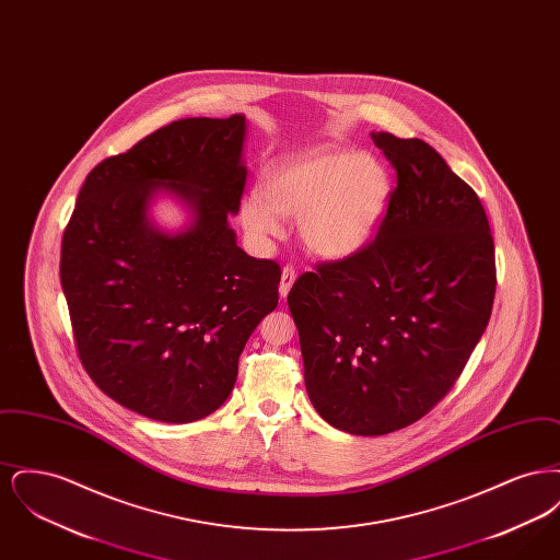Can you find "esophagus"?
<instances>
[{
    "label": "esophagus",
    "instance_id": "1",
    "mask_svg": "<svg viewBox=\"0 0 560 560\" xmlns=\"http://www.w3.org/2000/svg\"><path fill=\"white\" fill-rule=\"evenodd\" d=\"M293 281H295V270L293 267H283L281 270V283H279V293H281V298H285L290 290H292Z\"/></svg>",
    "mask_w": 560,
    "mask_h": 560
}]
</instances>
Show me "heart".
I'll list each match as a JSON object with an SVG mask.
<instances>
[{"mask_svg":"<svg viewBox=\"0 0 560 560\" xmlns=\"http://www.w3.org/2000/svg\"><path fill=\"white\" fill-rule=\"evenodd\" d=\"M260 195L241 206V224L258 240L277 237L281 218L298 220L302 245L327 260L359 254L373 240L390 197L388 172L359 153H319L275 170Z\"/></svg>","mask_w":560,"mask_h":560,"instance_id":"1","label":"heart"}]
</instances>
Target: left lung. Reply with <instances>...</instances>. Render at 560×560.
I'll return each instance as SVG.
<instances>
[{"mask_svg":"<svg viewBox=\"0 0 560 560\" xmlns=\"http://www.w3.org/2000/svg\"><path fill=\"white\" fill-rule=\"evenodd\" d=\"M372 136L397 172L375 237L300 275L288 295L308 397L325 422L361 436L418 422L452 390L498 283L475 188L424 140Z\"/></svg>","mask_w":560,"mask_h":560,"instance_id":"1","label":"left lung"}]
</instances>
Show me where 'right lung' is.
Segmentation results:
<instances>
[{
    "mask_svg": "<svg viewBox=\"0 0 560 560\" xmlns=\"http://www.w3.org/2000/svg\"><path fill=\"white\" fill-rule=\"evenodd\" d=\"M245 117L163 126L85 178L60 245V283L81 365L119 405L185 424L231 395L240 354L279 302L281 267L247 256L240 212ZM165 187L191 208L178 236L148 222Z\"/></svg>",
    "mask_w": 560,
    "mask_h": 560,
    "instance_id": "obj_1",
    "label": "right lung"
}]
</instances>
